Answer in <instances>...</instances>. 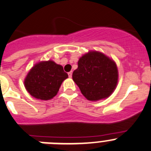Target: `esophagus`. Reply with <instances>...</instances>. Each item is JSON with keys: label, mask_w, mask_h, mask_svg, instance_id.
<instances>
[{"label": "esophagus", "mask_w": 151, "mask_h": 151, "mask_svg": "<svg viewBox=\"0 0 151 151\" xmlns=\"http://www.w3.org/2000/svg\"><path fill=\"white\" fill-rule=\"evenodd\" d=\"M68 77H69L70 78H71V77H72V71H70V72H68Z\"/></svg>", "instance_id": "34e87169"}]
</instances>
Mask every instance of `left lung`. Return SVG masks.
<instances>
[{"label":"left lung","instance_id":"8db88e82","mask_svg":"<svg viewBox=\"0 0 151 151\" xmlns=\"http://www.w3.org/2000/svg\"><path fill=\"white\" fill-rule=\"evenodd\" d=\"M72 78L86 99L96 101L113 93L118 81L117 67L102 53L90 52L80 58Z\"/></svg>","mask_w":151,"mask_h":151}]
</instances>
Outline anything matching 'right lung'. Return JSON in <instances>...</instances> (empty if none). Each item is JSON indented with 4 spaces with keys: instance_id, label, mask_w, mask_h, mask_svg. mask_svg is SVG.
Returning a JSON list of instances; mask_svg holds the SVG:
<instances>
[{
    "instance_id": "right-lung-1",
    "label": "right lung",
    "mask_w": 151,
    "mask_h": 151,
    "mask_svg": "<svg viewBox=\"0 0 151 151\" xmlns=\"http://www.w3.org/2000/svg\"><path fill=\"white\" fill-rule=\"evenodd\" d=\"M68 77L62 65L52 60L40 62L28 73L24 85L32 96L49 100L58 93L63 81Z\"/></svg>"
}]
</instances>
